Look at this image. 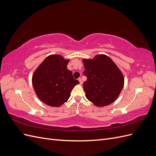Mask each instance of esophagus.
<instances>
[{
  "label": "esophagus",
  "instance_id": "34e87169",
  "mask_svg": "<svg viewBox=\"0 0 156 156\" xmlns=\"http://www.w3.org/2000/svg\"><path fill=\"white\" fill-rule=\"evenodd\" d=\"M78 81H79V84H82V80H81V78H80V77H79V78L78 79Z\"/></svg>",
  "mask_w": 156,
  "mask_h": 156
}]
</instances>
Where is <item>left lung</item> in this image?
Masks as SVG:
<instances>
[{"label": "left lung", "mask_w": 156, "mask_h": 156, "mask_svg": "<svg viewBox=\"0 0 156 156\" xmlns=\"http://www.w3.org/2000/svg\"><path fill=\"white\" fill-rule=\"evenodd\" d=\"M87 80L83 88L88 100L96 107L111 104L119 98L124 84L123 73L112 60L105 55H96L92 59L83 58Z\"/></svg>", "instance_id": "left-lung-1"}]
</instances>
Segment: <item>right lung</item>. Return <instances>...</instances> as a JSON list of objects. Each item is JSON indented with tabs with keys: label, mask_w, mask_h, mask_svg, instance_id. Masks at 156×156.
Returning a JSON list of instances; mask_svg holds the SVG:
<instances>
[{
	"label": "right lung",
	"mask_w": 156,
	"mask_h": 156,
	"mask_svg": "<svg viewBox=\"0 0 156 156\" xmlns=\"http://www.w3.org/2000/svg\"><path fill=\"white\" fill-rule=\"evenodd\" d=\"M69 61L60 55H51L33 73L32 83L35 93L46 105L61 106L68 100L71 91L79 83L67 68Z\"/></svg>",
	"instance_id": "1"
}]
</instances>
